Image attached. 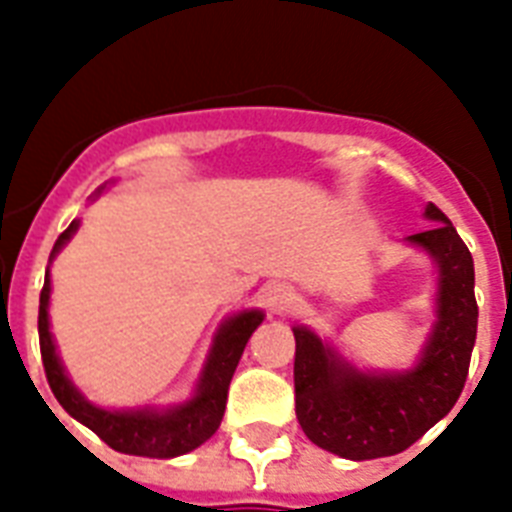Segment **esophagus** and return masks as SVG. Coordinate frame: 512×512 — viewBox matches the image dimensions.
Segmentation results:
<instances>
[{"label":"esophagus","instance_id":"obj_1","mask_svg":"<svg viewBox=\"0 0 512 512\" xmlns=\"http://www.w3.org/2000/svg\"><path fill=\"white\" fill-rule=\"evenodd\" d=\"M295 289L284 284V281H273L263 289V303L271 313H287L295 305Z\"/></svg>","mask_w":512,"mask_h":512}]
</instances>
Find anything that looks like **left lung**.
Returning a JSON list of instances; mask_svg holds the SVG:
<instances>
[{
  "instance_id": "left-lung-1",
  "label": "left lung",
  "mask_w": 512,
  "mask_h": 512,
  "mask_svg": "<svg viewBox=\"0 0 512 512\" xmlns=\"http://www.w3.org/2000/svg\"><path fill=\"white\" fill-rule=\"evenodd\" d=\"M430 231L409 236L436 257L438 324L420 364L404 374H364L340 361L311 329L295 327V412L313 444L345 460H377L409 449L452 412L476 345L473 257L452 220L428 204Z\"/></svg>"
}]
</instances>
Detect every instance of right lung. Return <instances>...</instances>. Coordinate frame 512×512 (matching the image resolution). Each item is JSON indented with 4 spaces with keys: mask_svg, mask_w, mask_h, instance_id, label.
<instances>
[{
    "mask_svg": "<svg viewBox=\"0 0 512 512\" xmlns=\"http://www.w3.org/2000/svg\"><path fill=\"white\" fill-rule=\"evenodd\" d=\"M76 228H79V220H74L60 233L52 247V255L74 236ZM47 303H50V273L44 276L42 295H39V348H42L44 374H47V382H50L60 406L74 420L87 425L92 433H98L116 452L156 457V460H170L177 454L191 452L207 438L215 436V430L220 428V420H223L228 385L236 372V364H239L252 332L263 321L260 311H244L225 321L220 335L215 337V348L209 353L207 366H204L199 393L188 404L170 409V412H108V409L84 401L82 393L68 382L50 335Z\"/></svg>",
    "mask_w": 512,
    "mask_h": 512,
    "instance_id": "add662e5",
    "label": "right lung"
}]
</instances>
